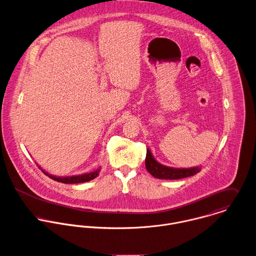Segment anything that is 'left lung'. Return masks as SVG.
I'll return each instance as SVG.
<instances>
[{"label": "left lung", "instance_id": "left-lung-1", "mask_svg": "<svg viewBox=\"0 0 256 256\" xmlns=\"http://www.w3.org/2000/svg\"><path fill=\"white\" fill-rule=\"evenodd\" d=\"M146 168L148 172L154 178L160 180H180L188 176H192L202 170L200 166L188 168H176L164 166L160 164L152 154L150 150H146Z\"/></svg>", "mask_w": 256, "mask_h": 256}]
</instances>
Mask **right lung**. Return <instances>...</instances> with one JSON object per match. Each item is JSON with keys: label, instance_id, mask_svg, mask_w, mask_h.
Returning a JSON list of instances; mask_svg holds the SVG:
<instances>
[{"label": "right lung", "instance_id": "obj_1", "mask_svg": "<svg viewBox=\"0 0 256 256\" xmlns=\"http://www.w3.org/2000/svg\"><path fill=\"white\" fill-rule=\"evenodd\" d=\"M42 172L46 174L50 178L58 182H62V184H82V182H90L94 178H96L100 172V168L92 170V172H86V174H78V176H52L50 174H48L46 172H44L40 166H38Z\"/></svg>", "mask_w": 256, "mask_h": 256}]
</instances>
